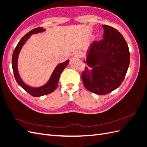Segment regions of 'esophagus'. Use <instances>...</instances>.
Returning a JSON list of instances; mask_svg holds the SVG:
<instances>
[{
    "mask_svg": "<svg viewBox=\"0 0 147 147\" xmlns=\"http://www.w3.org/2000/svg\"><path fill=\"white\" fill-rule=\"evenodd\" d=\"M81 52L80 51H77L75 52L74 57L79 58V57H81Z\"/></svg>",
    "mask_w": 147,
    "mask_h": 147,
    "instance_id": "esophagus-1",
    "label": "esophagus"
}]
</instances>
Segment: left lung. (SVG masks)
<instances>
[{"instance_id":"left-lung-1","label":"left lung","mask_w":147,"mask_h":147,"mask_svg":"<svg viewBox=\"0 0 147 147\" xmlns=\"http://www.w3.org/2000/svg\"><path fill=\"white\" fill-rule=\"evenodd\" d=\"M102 26L103 39L94 41L88 52L86 61L92 69L85 67L81 74L84 87L98 95L107 94L121 84L130 63L129 47L122 34L111 26Z\"/></svg>"}]
</instances>
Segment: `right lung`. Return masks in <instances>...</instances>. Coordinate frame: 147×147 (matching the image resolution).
<instances>
[{"label":"right lung","instance_id":"1","mask_svg":"<svg viewBox=\"0 0 147 147\" xmlns=\"http://www.w3.org/2000/svg\"><path fill=\"white\" fill-rule=\"evenodd\" d=\"M44 30L45 29L39 27L33 29L32 30L28 32L27 34H25L22 37V39H21L17 45H16V47H15L13 51V55H12V68H13V74L16 79V81L17 82L18 84L22 87L25 91H26L28 93L33 96V97H40V96L47 95L49 94L52 93V92L55 90V89L58 86V81H59L61 72L64 70V69L66 68V66L68 65L69 63V60H67L65 62H63L62 63L58 65L55 68V70H54L49 81L48 82L47 84L45 85L44 86L39 88H32L26 86L23 83V82L22 81V79H20L19 76L17 69V59L18 53L20 51L21 49H22V46L24 45L26 40L29 38V36L32 35V34H36V33H38L39 32H43Z\"/></svg>","mask_w":147,"mask_h":147}]
</instances>
